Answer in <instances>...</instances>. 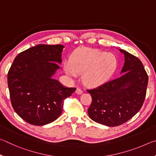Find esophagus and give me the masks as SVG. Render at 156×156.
I'll list each match as a JSON object with an SVG mask.
<instances>
[{
    "instance_id": "esophagus-1",
    "label": "esophagus",
    "mask_w": 156,
    "mask_h": 156,
    "mask_svg": "<svg viewBox=\"0 0 156 156\" xmlns=\"http://www.w3.org/2000/svg\"><path fill=\"white\" fill-rule=\"evenodd\" d=\"M76 93L78 94V95H81L83 93V91H82L80 88H77V89H76Z\"/></svg>"
}]
</instances>
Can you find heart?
<instances>
[{
  "label": "heart",
  "mask_w": 156,
  "mask_h": 156,
  "mask_svg": "<svg viewBox=\"0 0 156 156\" xmlns=\"http://www.w3.org/2000/svg\"><path fill=\"white\" fill-rule=\"evenodd\" d=\"M118 60L112 53H105L92 49H82L76 51L71 60L64 65L67 75L76 78L83 73V83L90 87L105 84L115 73Z\"/></svg>",
  "instance_id": "1"
}]
</instances>
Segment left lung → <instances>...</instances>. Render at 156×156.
Listing matches in <instances>:
<instances>
[{
  "instance_id": "1",
  "label": "left lung",
  "mask_w": 156,
  "mask_h": 156,
  "mask_svg": "<svg viewBox=\"0 0 156 156\" xmlns=\"http://www.w3.org/2000/svg\"><path fill=\"white\" fill-rule=\"evenodd\" d=\"M119 50L125 55L122 75L87 90L92 98L87 111L89 118L108 126L122 125L139 112L146 96L149 80L140 60L125 50Z\"/></svg>"
}]
</instances>
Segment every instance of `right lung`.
<instances>
[{
  "mask_svg": "<svg viewBox=\"0 0 156 156\" xmlns=\"http://www.w3.org/2000/svg\"><path fill=\"white\" fill-rule=\"evenodd\" d=\"M64 46L39 44L20 53L7 74L12 107L26 122L41 126L54 122L63 101L76 91L53 78L62 62Z\"/></svg>",
  "mask_w": 156,
  "mask_h": 156,
  "instance_id": "obj_1",
  "label": "right lung"
}]
</instances>
